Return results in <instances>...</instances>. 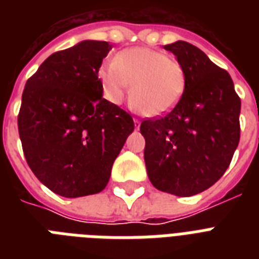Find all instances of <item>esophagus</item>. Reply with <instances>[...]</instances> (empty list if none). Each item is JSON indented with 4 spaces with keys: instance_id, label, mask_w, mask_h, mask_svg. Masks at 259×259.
<instances>
[{
    "instance_id": "1",
    "label": "esophagus",
    "mask_w": 259,
    "mask_h": 259,
    "mask_svg": "<svg viewBox=\"0 0 259 259\" xmlns=\"http://www.w3.org/2000/svg\"><path fill=\"white\" fill-rule=\"evenodd\" d=\"M134 126H136V129H140V126H141V122L138 121V119H134Z\"/></svg>"
}]
</instances>
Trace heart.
I'll return each mask as SVG.
<instances>
[{
  "instance_id": "heart-1",
  "label": "heart",
  "mask_w": 259,
  "mask_h": 259,
  "mask_svg": "<svg viewBox=\"0 0 259 259\" xmlns=\"http://www.w3.org/2000/svg\"><path fill=\"white\" fill-rule=\"evenodd\" d=\"M106 98L119 105L132 86V105L149 117L169 113L185 90L184 68L165 52L152 48H129L98 72ZM134 84L132 85L131 83Z\"/></svg>"
}]
</instances>
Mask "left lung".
<instances>
[{
	"label": "left lung",
	"mask_w": 259,
	"mask_h": 259,
	"mask_svg": "<svg viewBox=\"0 0 259 259\" xmlns=\"http://www.w3.org/2000/svg\"><path fill=\"white\" fill-rule=\"evenodd\" d=\"M185 72V90L165 117L146 119V172L162 192L188 197L217 183L239 144L241 99L227 71L187 41L164 46Z\"/></svg>",
	"instance_id": "1"
}]
</instances>
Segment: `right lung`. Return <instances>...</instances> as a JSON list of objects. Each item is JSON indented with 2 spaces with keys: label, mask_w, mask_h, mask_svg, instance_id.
Segmentation results:
<instances>
[{
  "label": "right lung",
  "mask_w": 259,
  "mask_h": 259,
  "mask_svg": "<svg viewBox=\"0 0 259 259\" xmlns=\"http://www.w3.org/2000/svg\"><path fill=\"white\" fill-rule=\"evenodd\" d=\"M111 48L107 41L83 40L55 52L22 93L18 134L26 162L60 196L103 191L133 133V118L102 97L98 72Z\"/></svg>",
  "instance_id": "add662e5"
}]
</instances>
